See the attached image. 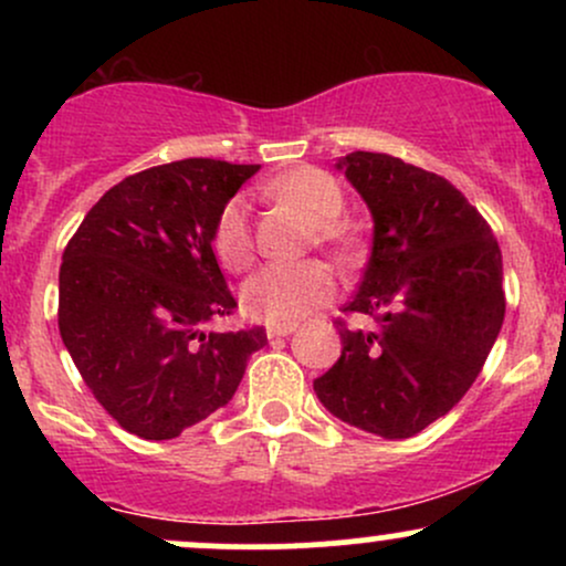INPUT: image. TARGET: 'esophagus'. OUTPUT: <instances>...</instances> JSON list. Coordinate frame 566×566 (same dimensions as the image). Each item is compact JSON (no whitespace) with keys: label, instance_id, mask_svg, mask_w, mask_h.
<instances>
[{"label":"esophagus","instance_id":"obj_1","mask_svg":"<svg viewBox=\"0 0 566 566\" xmlns=\"http://www.w3.org/2000/svg\"><path fill=\"white\" fill-rule=\"evenodd\" d=\"M292 333H295V324H269V327H265V335H269L271 340H274V337H287Z\"/></svg>","mask_w":566,"mask_h":566}]
</instances>
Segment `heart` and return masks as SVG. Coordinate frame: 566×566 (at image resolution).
Segmentation results:
<instances>
[{"label": "heart", "mask_w": 566, "mask_h": 566, "mask_svg": "<svg viewBox=\"0 0 566 566\" xmlns=\"http://www.w3.org/2000/svg\"><path fill=\"white\" fill-rule=\"evenodd\" d=\"M271 193L284 205L295 207L314 229L316 244L340 252L346 250L350 237L337 218L346 210V197L333 175L316 167H295L279 175L271 184ZM212 250L218 261L231 271L250 269L252 231L247 220V201L233 197L220 207L212 226ZM335 297V279L322 263L269 265L255 274L242 290V305L252 319L269 324H297L308 314L319 311Z\"/></svg>", "instance_id": "obj_1"}]
</instances>
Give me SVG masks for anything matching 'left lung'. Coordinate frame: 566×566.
<instances>
[{
  "label": "left lung",
  "mask_w": 566,
  "mask_h": 566,
  "mask_svg": "<svg viewBox=\"0 0 566 566\" xmlns=\"http://www.w3.org/2000/svg\"><path fill=\"white\" fill-rule=\"evenodd\" d=\"M375 220L373 255L346 314L340 359L314 380L343 423L409 439L463 399L505 316L503 255L486 220L450 180L388 154L337 161Z\"/></svg>",
  "instance_id": "left-lung-1"
}]
</instances>
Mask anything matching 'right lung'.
Instances as JSON below:
<instances>
[{
	"label": "right lung",
	"mask_w": 566,
	"mask_h": 566,
	"mask_svg": "<svg viewBox=\"0 0 566 566\" xmlns=\"http://www.w3.org/2000/svg\"><path fill=\"white\" fill-rule=\"evenodd\" d=\"M258 165L184 159L108 188L63 250L57 327L97 405L175 439L229 405L263 327L201 333L237 308L212 252L220 207Z\"/></svg>",
	"instance_id": "obj_1"
}]
</instances>
